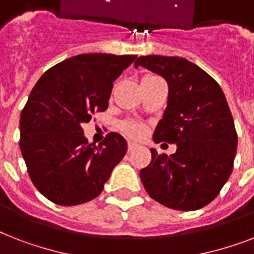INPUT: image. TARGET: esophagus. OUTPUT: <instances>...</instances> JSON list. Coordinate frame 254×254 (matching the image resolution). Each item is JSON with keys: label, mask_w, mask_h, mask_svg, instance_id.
Wrapping results in <instances>:
<instances>
[{"label": "esophagus", "mask_w": 254, "mask_h": 254, "mask_svg": "<svg viewBox=\"0 0 254 254\" xmlns=\"http://www.w3.org/2000/svg\"><path fill=\"white\" fill-rule=\"evenodd\" d=\"M138 147V145L134 142H127V151H133Z\"/></svg>", "instance_id": "1"}]
</instances>
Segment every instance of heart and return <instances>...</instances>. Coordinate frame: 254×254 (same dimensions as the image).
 <instances>
[{
	"label": "heart",
	"mask_w": 254,
	"mask_h": 254,
	"mask_svg": "<svg viewBox=\"0 0 254 254\" xmlns=\"http://www.w3.org/2000/svg\"><path fill=\"white\" fill-rule=\"evenodd\" d=\"M151 77L155 76H146L143 77V80H147V79H151ZM120 129H121V131H123L124 134L127 135V137H130V138H141V137L145 134V127H143L141 123H138V121H131V120L124 121V123L120 125Z\"/></svg>",
	"instance_id": "obj_1"
}]
</instances>
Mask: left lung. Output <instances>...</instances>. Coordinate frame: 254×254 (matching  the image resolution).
I'll return each mask as SVG.
<instances>
[{
    "label": "left lung",
    "instance_id": "8db88e82",
    "mask_svg": "<svg viewBox=\"0 0 254 254\" xmlns=\"http://www.w3.org/2000/svg\"><path fill=\"white\" fill-rule=\"evenodd\" d=\"M165 77L166 111L154 141L177 143L169 155L150 149L151 162L139 171L146 192L178 211H195L219 195L232 173L237 133L220 85L185 58L147 55L134 62Z\"/></svg>",
    "mask_w": 254,
    "mask_h": 254
}]
</instances>
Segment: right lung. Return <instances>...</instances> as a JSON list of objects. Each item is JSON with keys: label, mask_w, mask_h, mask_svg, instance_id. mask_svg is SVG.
<instances>
[{"label": "right lung", "mask_w": 254, "mask_h": 254, "mask_svg": "<svg viewBox=\"0 0 254 254\" xmlns=\"http://www.w3.org/2000/svg\"><path fill=\"white\" fill-rule=\"evenodd\" d=\"M135 55L81 54L47 69L22 109L19 147L37 190L59 205L99 196L112 170L127 153V141L109 133L97 146L81 125L107 111L113 81Z\"/></svg>", "instance_id": "obj_1"}]
</instances>
